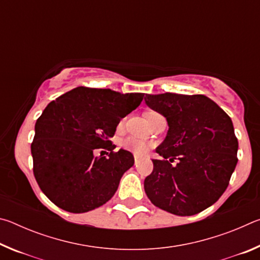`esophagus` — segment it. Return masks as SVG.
<instances>
[{"label":"esophagus","mask_w":260,"mask_h":260,"mask_svg":"<svg viewBox=\"0 0 260 260\" xmlns=\"http://www.w3.org/2000/svg\"><path fill=\"white\" fill-rule=\"evenodd\" d=\"M134 161H135V165H138L139 162H140V158L138 156H135L134 157Z\"/></svg>","instance_id":"obj_1"}]
</instances>
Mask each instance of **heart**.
<instances>
[{"label": "heart", "instance_id": "heart-1", "mask_svg": "<svg viewBox=\"0 0 260 260\" xmlns=\"http://www.w3.org/2000/svg\"><path fill=\"white\" fill-rule=\"evenodd\" d=\"M150 113V112H148ZM147 114V113H146ZM121 147L127 151H131L136 156H146L147 153L150 151L151 144L147 142V141L134 139V138H128L124 140L121 142Z\"/></svg>", "mask_w": 260, "mask_h": 260}]
</instances>
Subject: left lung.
Listing matches in <instances>:
<instances>
[{
	"instance_id": "1",
	"label": "left lung",
	"mask_w": 260,
	"mask_h": 260,
	"mask_svg": "<svg viewBox=\"0 0 260 260\" xmlns=\"http://www.w3.org/2000/svg\"><path fill=\"white\" fill-rule=\"evenodd\" d=\"M144 101L169 125L156 149L164 159H152L153 171L144 179L148 199L182 217L208 209L226 190L237 164L239 142L230 116L205 95L146 94Z\"/></svg>"
}]
</instances>
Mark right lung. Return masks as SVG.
Segmentation results:
<instances>
[{"label": "right lung", "instance_id": "right-lung-1", "mask_svg": "<svg viewBox=\"0 0 260 260\" xmlns=\"http://www.w3.org/2000/svg\"><path fill=\"white\" fill-rule=\"evenodd\" d=\"M143 95L77 87L47 105L35 124L30 151L34 177L52 203L83 213L114 195L134 157L124 149L113 152L110 139ZM100 147L112 152L96 157L93 151Z\"/></svg>", "mask_w": 260, "mask_h": 260}]
</instances>
